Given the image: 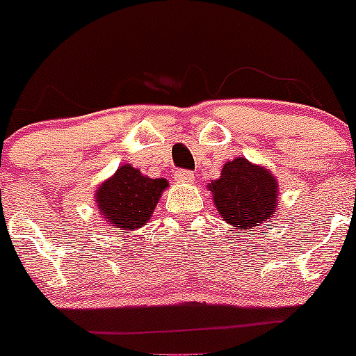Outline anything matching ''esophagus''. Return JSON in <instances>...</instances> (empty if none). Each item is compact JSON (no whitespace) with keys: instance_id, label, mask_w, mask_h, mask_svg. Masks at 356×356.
I'll list each match as a JSON object with an SVG mask.
<instances>
[{"instance_id":"esophagus-1","label":"esophagus","mask_w":356,"mask_h":356,"mask_svg":"<svg viewBox=\"0 0 356 356\" xmlns=\"http://www.w3.org/2000/svg\"><path fill=\"white\" fill-rule=\"evenodd\" d=\"M175 179H177L179 182H186V184H189V182L195 181V174H193L191 170H177L175 172Z\"/></svg>"}]
</instances>
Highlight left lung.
Masks as SVG:
<instances>
[{
  "instance_id": "1",
  "label": "left lung",
  "mask_w": 356,
  "mask_h": 356,
  "mask_svg": "<svg viewBox=\"0 0 356 356\" xmlns=\"http://www.w3.org/2000/svg\"><path fill=\"white\" fill-rule=\"evenodd\" d=\"M210 191L220 217L239 231H254L268 218H274L277 210L274 175L267 168L250 163L246 158L227 161L220 177L210 184Z\"/></svg>"
}]
</instances>
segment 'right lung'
Wrapping results in <instances>:
<instances>
[{"label": "right lung", "instance_id": "obj_1", "mask_svg": "<svg viewBox=\"0 0 356 356\" xmlns=\"http://www.w3.org/2000/svg\"><path fill=\"white\" fill-rule=\"evenodd\" d=\"M167 186L165 179L145 177L132 165H122L113 177L99 186L96 201L103 217L124 232L143 227L149 220Z\"/></svg>", "mask_w": 356, "mask_h": 356}]
</instances>
